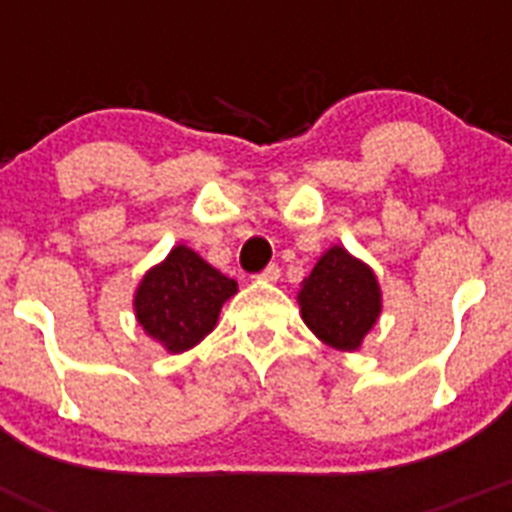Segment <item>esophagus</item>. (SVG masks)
Masks as SVG:
<instances>
[{
	"instance_id": "obj_1",
	"label": "esophagus",
	"mask_w": 512,
	"mask_h": 512,
	"mask_svg": "<svg viewBox=\"0 0 512 512\" xmlns=\"http://www.w3.org/2000/svg\"><path fill=\"white\" fill-rule=\"evenodd\" d=\"M279 277H282V269H279L277 264H269V266H266V269L259 274L261 282H277Z\"/></svg>"
}]
</instances>
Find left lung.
<instances>
[{
    "mask_svg": "<svg viewBox=\"0 0 512 512\" xmlns=\"http://www.w3.org/2000/svg\"><path fill=\"white\" fill-rule=\"evenodd\" d=\"M297 302L307 328L338 351H356L382 312L374 271L341 246L320 256Z\"/></svg>",
    "mask_w": 512,
    "mask_h": 512,
    "instance_id": "1",
    "label": "left lung"
}]
</instances>
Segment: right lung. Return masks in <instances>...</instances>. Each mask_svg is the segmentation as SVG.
<instances>
[{
  "instance_id": "obj_1",
  "label": "right lung",
  "mask_w": 512,
  "mask_h": 512,
  "mask_svg": "<svg viewBox=\"0 0 512 512\" xmlns=\"http://www.w3.org/2000/svg\"><path fill=\"white\" fill-rule=\"evenodd\" d=\"M238 292L235 279L187 246H176L135 289V318L153 341L182 354L215 328L220 307Z\"/></svg>"
}]
</instances>
